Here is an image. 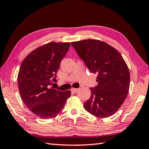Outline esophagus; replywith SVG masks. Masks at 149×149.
Returning <instances> with one entry per match:
<instances>
[{
    "label": "esophagus",
    "mask_w": 149,
    "mask_h": 149,
    "mask_svg": "<svg viewBox=\"0 0 149 149\" xmlns=\"http://www.w3.org/2000/svg\"><path fill=\"white\" fill-rule=\"evenodd\" d=\"M79 90V88H72V90H71V91L72 92H75V93H76V92H78V90Z\"/></svg>",
    "instance_id": "obj_1"
}]
</instances>
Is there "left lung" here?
<instances>
[{"label":"left lung","mask_w":149,"mask_h":149,"mask_svg":"<svg viewBox=\"0 0 149 149\" xmlns=\"http://www.w3.org/2000/svg\"><path fill=\"white\" fill-rule=\"evenodd\" d=\"M89 71L97 74V86L90 88L91 97L84 102L86 111L97 118L110 117L126 99L130 86V73L118 51L98 40L71 43Z\"/></svg>","instance_id":"left-lung-1"}]
</instances>
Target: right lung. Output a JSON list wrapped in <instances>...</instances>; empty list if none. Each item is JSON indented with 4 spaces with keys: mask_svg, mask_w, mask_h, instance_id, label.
Returning <instances> with one entry per match:
<instances>
[{
    "mask_svg": "<svg viewBox=\"0 0 149 149\" xmlns=\"http://www.w3.org/2000/svg\"><path fill=\"white\" fill-rule=\"evenodd\" d=\"M69 42H49L27 55L20 65L18 86L20 97L30 111L42 119L55 117L71 95L50 87L57 83L60 64L69 49Z\"/></svg>",
    "mask_w": 149,
    "mask_h": 149,
    "instance_id": "1",
    "label": "right lung"
}]
</instances>
